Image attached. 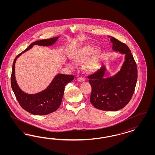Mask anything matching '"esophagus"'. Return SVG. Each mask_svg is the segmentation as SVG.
<instances>
[{
  "label": "esophagus",
  "mask_w": 155,
  "mask_h": 155,
  "mask_svg": "<svg viewBox=\"0 0 155 155\" xmlns=\"http://www.w3.org/2000/svg\"><path fill=\"white\" fill-rule=\"evenodd\" d=\"M77 80L80 82H84L85 80H84V78H82V77H79L77 78Z\"/></svg>",
  "instance_id": "obj_1"
}]
</instances>
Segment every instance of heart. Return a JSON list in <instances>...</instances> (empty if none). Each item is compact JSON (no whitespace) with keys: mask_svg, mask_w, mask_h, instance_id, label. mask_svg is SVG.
Segmentation results:
<instances>
[{"mask_svg":"<svg viewBox=\"0 0 155 155\" xmlns=\"http://www.w3.org/2000/svg\"><path fill=\"white\" fill-rule=\"evenodd\" d=\"M71 59L76 64H82L85 60L84 68L89 72L98 71L100 67L101 51L90 45H84L77 49L71 55Z\"/></svg>","mask_w":155,"mask_h":155,"instance_id":"heart-1","label":"heart"}]
</instances>
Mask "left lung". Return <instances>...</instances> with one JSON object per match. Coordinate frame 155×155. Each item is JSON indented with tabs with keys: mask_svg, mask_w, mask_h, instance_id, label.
Wrapping results in <instances>:
<instances>
[{
	"mask_svg": "<svg viewBox=\"0 0 155 155\" xmlns=\"http://www.w3.org/2000/svg\"><path fill=\"white\" fill-rule=\"evenodd\" d=\"M113 49L125 54V61L117 74L104 78L106 67L89 75L91 86L90 101L95 107L103 111H117L127 105L135 89L137 69L130 48L124 43L111 37Z\"/></svg>",
	"mask_w": 155,
	"mask_h": 155,
	"instance_id": "8db88e82",
	"label": "left lung"
}]
</instances>
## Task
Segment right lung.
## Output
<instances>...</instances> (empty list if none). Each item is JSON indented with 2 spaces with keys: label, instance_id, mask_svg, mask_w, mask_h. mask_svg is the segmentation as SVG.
<instances>
[{
  "label": "right lung",
  "instance_id": "1",
  "mask_svg": "<svg viewBox=\"0 0 155 155\" xmlns=\"http://www.w3.org/2000/svg\"><path fill=\"white\" fill-rule=\"evenodd\" d=\"M58 38V37H56L32 42L26 49L16 57L14 61L11 77V87L20 106L33 115H44L56 111L61 104L66 85L73 80L74 76L58 74L54 78L46 89L37 94H27L19 88L15 80V62L16 59L22 53L30 49L34 45H52Z\"/></svg>",
  "mask_w": 155,
  "mask_h": 155
}]
</instances>
